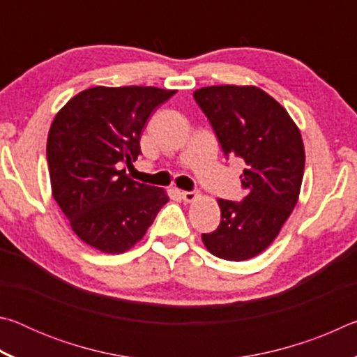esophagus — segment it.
I'll list each match as a JSON object with an SVG mask.
<instances>
[{
  "label": "esophagus",
  "instance_id": "esophagus-1",
  "mask_svg": "<svg viewBox=\"0 0 357 357\" xmlns=\"http://www.w3.org/2000/svg\"><path fill=\"white\" fill-rule=\"evenodd\" d=\"M181 197H183V200H184L185 203H193L200 195H198L197 192H187V190H185V192H181Z\"/></svg>",
  "mask_w": 357,
  "mask_h": 357
}]
</instances>
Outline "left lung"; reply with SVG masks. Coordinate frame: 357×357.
<instances>
[{"label":"left lung","instance_id":"1","mask_svg":"<svg viewBox=\"0 0 357 357\" xmlns=\"http://www.w3.org/2000/svg\"><path fill=\"white\" fill-rule=\"evenodd\" d=\"M227 155L245 164L241 178L245 198H219L220 225L202 234L213 255L245 261L273 244L299 200L305 149L288 112L253 84H219L193 93Z\"/></svg>","mask_w":357,"mask_h":357}]
</instances>
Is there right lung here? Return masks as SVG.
<instances>
[{"label":"right lung","mask_w":357,"mask_h":357,"mask_svg":"<svg viewBox=\"0 0 357 357\" xmlns=\"http://www.w3.org/2000/svg\"><path fill=\"white\" fill-rule=\"evenodd\" d=\"M176 89L94 86L74 96L48 130L52 195L84 244L104 253L132 249L168 203L160 187L130 179L121 164L140 151L148 118Z\"/></svg>","instance_id":"add662e5"}]
</instances>
